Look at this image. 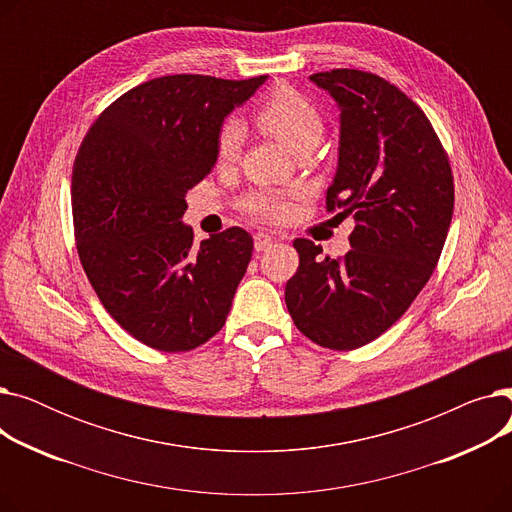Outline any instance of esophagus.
Masks as SVG:
<instances>
[{
    "instance_id": "esophagus-1",
    "label": "esophagus",
    "mask_w": 512,
    "mask_h": 512,
    "mask_svg": "<svg viewBox=\"0 0 512 512\" xmlns=\"http://www.w3.org/2000/svg\"><path fill=\"white\" fill-rule=\"evenodd\" d=\"M274 236L267 234V232H255L253 234V245H255V251H265L270 249L274 245Z\"/></svg>"
}]
</instances>
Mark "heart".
Returning <instances> with one entry per match:
<instances>
[{
	"mask_svg": "<svg viewBox=\"0 0 512 512\" xmlns=\"http://www.w3.org/2000/svg\"><path fill=\"white\" fill-rule=\"evenodd\" d=\"M255 122L278 139L288 151L301 155L311 151L324 134V120L317 107L297 89L278 85L267 93L255 107ZM245 130L236 118H226L215 137V157L218 164L228 166L238 159ZM299 199V191H276V188H263L242 199V209L263 222H284L290 218L294 201Z\"/></svg>",
	"mask_w": 512,
	"mask_h": 512,
	"instance_id": "b5f03b06",
	"label": "heart"
}]
</instances>
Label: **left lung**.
<instances>
[{"instance_id":"left-lung-1","label":"left lung","mask_w":512,"mask_h":512,"mask_svg":"<svg viewBox=\"0 0 512 512\" xmlns=\"http://www.w3.org/2000/svg\"><path fill=\"white\" fill-rule=\"evenodd\" d=\"M309 78L340 110L338 170L326 207L355 218L353 249L321 259L313 240H294L299 270L286 282L284 299L309 340L353 351L394 326L434 274L452 220L454 182L432 122L398 87L351 68Z\"/></svg>"}]
</instances>
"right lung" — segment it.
Instances as JSON below:
<instances>
[{
	"label": "right lung",
	"mask_w": 512,
	"mask_h": 512,
	"mask_svg": "<svg viewBox=\"0 0 512 512\" xmlns=\"http://www.w3.org/2000/svg\"><path fill=\"white\" fill-rule=\"evenodd\" d=\"M267 76L174 74L118 97L89 128L72 168L76 251L105 311L139 342L184 353L226 324L253 236L238 226L197 247L186 193L215 164L224 118Z\"/></svg>",
	"instance_id": "1"
}]
</instances>
